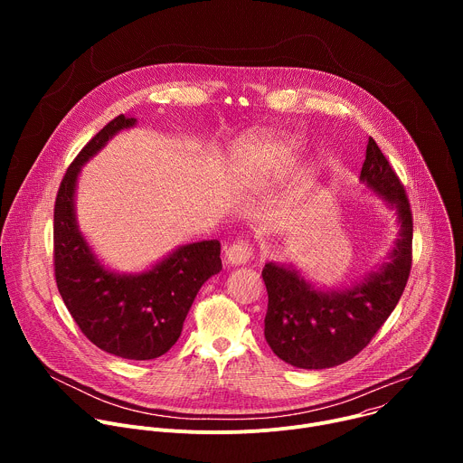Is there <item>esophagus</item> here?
I'll return each mask as SVG.
<instances>
[{
	"mask_svg": "<svg viewBox=\"0 0 463 463\" xmlns=\"http://www.w3.org/2000/svg\"><path fill=\"white\" fill-rule=\"evenodd\" d=\"M252 256H254V245L247 240H238L231 243L225 250L227 263H231V266H240V263L249 261Z\"/></svg>",
	"mask_w": 463,
	"mask_h": 463,
	"instance_id": "1",
	"label": "esophagus"
}]
</instances>
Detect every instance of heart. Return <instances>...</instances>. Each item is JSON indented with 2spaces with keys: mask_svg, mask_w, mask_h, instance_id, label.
Masks as SVG:
<instances>
[{
  "mask_svg": "<svg viewBox=\"0 0 463 463\" xmlns=\"http://www.w3.org/2000/svg\"><path fill=\"white\" fill-rule=\"evenodd\" d=\"M247 150L258 152L260 156H266V157H284L291 152V146L279 141H271V139H254L249 143Z\"/></svg>",
  "mask_w": 463,
  "mask_h": 463,
  "instance_id": "1",
  "label": "heart"
}]
</instances>
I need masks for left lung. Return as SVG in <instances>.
I'll return each instance as SVG.
<instances>
[{"label":"left lung","instance_id":"8db88e82","mask_svg":"<svg viewBox=\"0 0 463 463\" xmlns=\"http://www.w3.org/2000/svg\"><path fill=\"white\" fill-rule=\"evenodd\" d=\"M361 181L384 195L402 225L398 243L377 273L346 291H318L295 269L269 261L261 271L268 288L266 335L288 364L322 370L354 359L398 306L412 268V211L403 183L370 137Z\"/></svg>","mask_w":463,"mask_h":463}]
</instances>
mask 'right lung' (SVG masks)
Masks as SVG:
<instances>
[{"mask_svg": "<svg viewBox=\"0 0 463 463\" xmlns=\"http://www.w3.org/2000/svg\"><path fill=\"white\" fill-rule=\"evenodd\" d=\"M134 124L124 115L109 120L63 174L54 202L52 263L56 288L80 332L111 355L148 361L179 339L197 291L222 271V247L218 240L183 245L143 275H115L100 266L75 222L77 175L117 131Z\"/></svg>", "mask_w": 463, "mask_h": 463, "instance_id": "obj_1", "label": "right lung"}]
</instances>
